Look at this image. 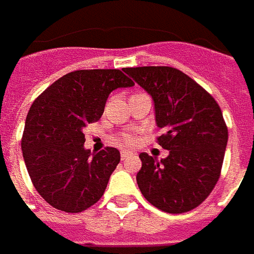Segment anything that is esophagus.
<instances>
[{
  "mask_svg": "<svg viewBox=\"0 0 254 254\" xmlns=\"http://www.w3.org/2000/svg\"><path fill=\"white\" fill-rule=\"evenodd\" d=\"M131 154H132V153L128 152V150H122V152H120V159H122V160L128 159Z\"/></svg>",
  "mask_w": 254,
  "mask_h": 254,
  "instance_id": "obj_1",
  "label": "esophagus"
}]
</instances>
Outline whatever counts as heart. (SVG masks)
<instances>
[{
  "instance_id": "heart-1",
  "label": "heart",
  "mask_w": 254,
  "mask_h": 254,
  "mask_svg": "<svg viewBox=\"0 0 254 254\" xmlns=\"http://www.w3.org/2000/svg\"><path fill=\"white\" fill-rule=\"evenodd\" d=\"M123 141L126 142V143H134V142L136 141V138L134 134H126V135L123 136Z\"/></svg>"
}]
</instances>
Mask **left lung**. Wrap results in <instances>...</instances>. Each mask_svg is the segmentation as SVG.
<instances>
[{"label": "left lung", "mask_w": 254, "mask_h": 254, "mask_svg": "<svg viewBox=\"0 0 254 254\" xmlns=\"http://www.w3.org/2000/svg\"><path fill=\"white\" fill-rule=\"evenodd\" d=\"M153 98L157 141L170 154L163 160L141 153L136 174L143 197L168 213L197 208L219 181L228 130L215 98L172 66L124 68Z\"/></svg>", "instance_id": "left-lung-1"}]
</instances>
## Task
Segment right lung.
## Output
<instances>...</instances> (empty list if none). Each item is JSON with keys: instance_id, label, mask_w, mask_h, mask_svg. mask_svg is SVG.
Returning <instances> with one entry per match:
<instances>
[{"instance_id": "1", "label": "right lung", "mask_w": 254, "mask_h": 254, "mask_svg": "<svg viewBox=\"0 0 254 254\" xmlns=\"http://www.w3.org/2000/svg\"><path fill=\"white\" fill-rule=\"evenodd\" d=\"M131 86L120 69H80L56 80L32 102L21 150L34 188L53 208L78 213L102 197L120 152L84 149L83 128L101 118L113 90Z\"/></svg>"}]
</instances>
